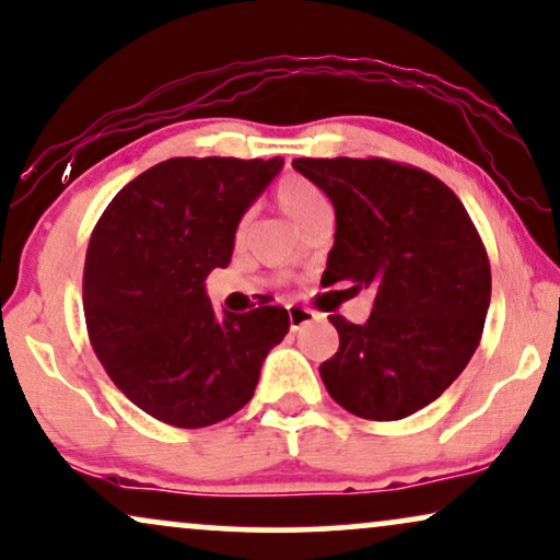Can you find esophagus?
I'll list each match as a JSON object with an SVG mask.
<instances>
[{
  "label": "esophagus",
  "mask_w": 560,
  "mask_h": 560,
  "mask_svg": "<svg viewBox=\"0 0 560 560\" xmlns=\"http://www.w3.org/2000/svg\"><path fill=\"white\" fill-rule=\"evenodd\" d=\"M288 318H290V329L298 331V329H303L306 324L316 322L318 316L314 314V311H308L303 306H288Z\"/></svg>",
  "instance_id": "obj_1"
}]
</instances>
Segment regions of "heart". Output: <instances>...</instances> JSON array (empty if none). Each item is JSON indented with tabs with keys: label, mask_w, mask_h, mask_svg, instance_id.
I'll list each match as a JSON object with an SVG mask.
<instances>
[{
	"label": "heart",
	"mask_w": 560,
	"mask_h": 560,
	"mask_svg": "<svg viewBox=\"0 0 560 560\" xmlns=\"http://www.w3.org/2000/svg\"><path fill=\"white\" fill-rule=\"evenodd\" d=\"M275 195H278V206L282 208V213H285L295 226L306 223L308 218L322 213V210H329L326 195L318 190L314 183H308V179L303 177H285L278 185V192Z\"/></svg>",
	"instance_id": "heart-1"
}]
</instances>
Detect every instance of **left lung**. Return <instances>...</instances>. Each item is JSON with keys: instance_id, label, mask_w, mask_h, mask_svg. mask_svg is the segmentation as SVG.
<instances>
[{"instance_id": "1", "label": "left lung", "mask_w": 560, "mask_h": 560, "mask_svg": "<svg viewBox=\"0 0 560 560\" xmlns=\"http://www.w3.org/2000/svg\"><path fill=\"white\" fill-rule=\"evenodd\" d=\"M331 200L334 246L322 285L373 288L365 324L329 316L339 350L318 368L334 401L394 422L442 396L474 358L491 301V267L457 195L388 159H295Z\"/></svg>"}]
</instances>
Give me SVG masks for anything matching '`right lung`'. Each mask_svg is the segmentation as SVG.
Returning <instances> with one entry per match:
<instances>
[{
    "mask_svg": "<svg viewBox=\"0 0 560 560\" xmlns=\"http://www.w3.org/2000/svg\"><path fill=\"white\" fill-rule=\"evenodd\" d=\"M282 159L177 156L115 195L84 262L90 342L113 383L159 422L198 430L252 401L288 311L210 306L206 278L229 267L236 229Z\"/></svg>",
    "mask_w": 560,
    "mask_h": 560,
    "instance_id": "obj_1",
    "label": "right lung"
}]
</instances>
